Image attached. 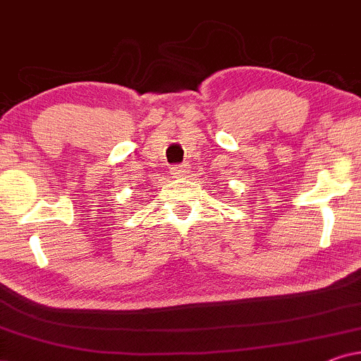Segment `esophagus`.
I'll return each mask as SVG.
<instances>
[{
    "label": "esophagus",
    "instance_id": "esophagus-1",
    "mask_svg": "<svg viewBox=\"0 0 361 361\" xmlns=\"http://www.w3.org/2000/svg\"><path fill=\"white\" fill-rule=\"evenodd\" d=\"M172 172V177H176V179H179V177H184L185 172H187V166L185 164H180V166H174L171 169Z\"/></svg>",
    "mask_w": 361,
    "mask_h": 361
}]
</instances>
